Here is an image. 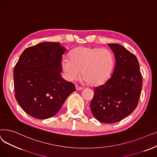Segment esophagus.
<instances>
[{
	"instance_id": "esophagus-1",
	"label": "esophagus",
	"mask_w": 157,
	"mask_h": 157,
	"mask_svg": "<svg viewBox=\"0 0 157 157\" xmlns=\"http://www.w3.org/2000/svg\"><path fill=\"white\" fill-rule=\"evenodd\" d=\"M76 90H78V91H79V90H83V88L81 87V86H79L78 85H76Z\"/></svg>"
}]
</instances>
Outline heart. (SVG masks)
I'll return each instance as SVG.
<instances>
[{"instance_id": "obj_1", "label": "heart", "mask_w": 157, "mask_h": 157, "mask_svg": "<svg viewBox=\"0 0 157 157\" xmlns=\"http://www.w3.org/2000/svg\"><path fill=\"white\" fill-rule=\"evenodd\" d=\"M114 57L108 49L80 46L69 53V59L62 60L61 66L69 80L81 77L88 85L98 86L108 79L114 67Z\"/></svg>"}]
</instances>
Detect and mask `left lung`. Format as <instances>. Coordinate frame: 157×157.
Instances as JSON below:
<instances>
[{"label":"left lung","mask_w":157,"mask_h":157,"mask_svg":"<svg viewBox=\"0 0 157 157\" xmlns=\"http://www.w3.org/2000/svg\"><path fill=\"white\" fill-rule=\"evenodd\" d=\"M108 46L114 54L116 65L111 77L95 88L90 109L98 121L114 123L136 108L142 88V74L133 53L118 44Z\"/></svg>","instance_id":"8db88e82"}]
</instances>
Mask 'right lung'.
Masks as SVG:
<instances>
[{
    "label": "right lung",
    "mask_w": 157,
    "mask_h": 157,
    "mask_svg": "<svg viewBox=\"0 0 157 157\" xmlns=\"http://www.w3.org/2000/svg\"><path fill=\"white\" fill-rule=\"evenodd\" d=\"M66 49L43 42L25 49L14 69V96L23 110L37 119L53 117L75 85L61 76Z\"/></svg>",
    "instance_id": "1"
}]
</instances>
